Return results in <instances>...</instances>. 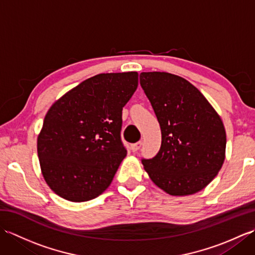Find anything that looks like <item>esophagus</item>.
I'll return each mask as SVG.
<instances>
[{
	"label": "esophagus",
	"mask_w": 255,
	"mask_h": 255,
	"mask_svg": "<svg viewBox=\"0 0 255 255\" xmlns=\"http://www.w3.org/2000/svg\"><path fill=\"white\" fill-rule=\"evenodd\" d=\"M141 144H142V142L141 141H138V142H136V143H133V144H131V150H132V152H136V151H138L140 148H141Z\"/></svg>",
	"instance_id": "esophagus-1"
}]
</instances>
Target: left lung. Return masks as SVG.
<instances>
[{"mask_svg": "<svg viewBox=\"0 0 255 255\" xmlns=\"http://www.w3.org/2000/svg\"><path fill=\"white\" fill-rule=\"evenodd\" d=\"M140 84L161 128V148L142 159L156 186L172 196L202 191L226 158V130L218 113L200 91L178 75L142 72Z\"/></svg>", "mask_w": 255, "mask_h": 255, "instance_id": "8db88e82", "label": "left lung"}]
</instances>
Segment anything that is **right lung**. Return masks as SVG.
I'll return each mask as SVG.
<instances>
[{
  "label": "right lung",
  "mask_w": 255,
  "mask_h": 255,
  "mask_svg": "<svg viewBox=\"0 0 255 255\" xmlns=\"http://www.w3.org/2000/svg\"><path fill=\"white\" fill-rule=\"evenodd\" d=\"M138 72L101 73L83 81L47 112L37 138L42 176L70 202H88L111 185L127 154L121 139L123 107Z\"/></svg>",
  "instance_id": "1"
}]
</instances>
